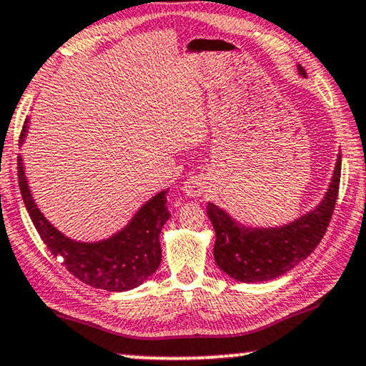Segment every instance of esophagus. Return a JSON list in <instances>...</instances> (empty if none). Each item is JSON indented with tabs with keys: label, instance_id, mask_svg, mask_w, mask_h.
Instances as JSON below:
<instances>
[{
	"label": "esophagus",
	"instance_id": "obj_1",
	"mask_svg": "<svg viewBox=\"0 0 366 366\" xmlns=\"http://www.w3.org/2000/svg\"><path fill=\"white\" fill-rule=\"evenodd\" d=\"M206 189H207V180L204 177H201V175H194V177L187 179L186 182H184V192L191 197L202 196V194L206 192Z\"/></svg>",
	"mask_w": 366,
	"mask_h": 366
}]
</instances>
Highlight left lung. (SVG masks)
Segmentation results:
<instances>
[{"label": "left lung", "instance_id": "1", "mask_svg": "<svg viewBox=\"0 0 366 366\" xmlns=\"http://www.w3.org/2000/svg\"><path fill=\"white\" fill-rule=\"evenodd\" d=\"M299 72L306 71L299 66ZM341 155L325 199L316 209L280 228H247L223 209L207 202V216L216 231L214 260L238 282H267L284 275L307 258L321 243L340 192Z\"/></svg>", "mask_w": 366, "mask_h": 366}]
</instances>
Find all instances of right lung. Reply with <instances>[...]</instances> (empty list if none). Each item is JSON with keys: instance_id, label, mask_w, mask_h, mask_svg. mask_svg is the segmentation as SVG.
I'll list each match as a JSON object with an SVG mask.
<instances>
[{"instance_id": "obj_1", "label": "right lung", "mask_w": 366, "mask_h": 366, "mask_svg": "<svg viewBox=\"0 0 366 366\" xmlns=\"http://www.w3.org/2000/svg\"><path fill=\"white\" fill-rule=\"evenodd\" d=\"M26 124L21 129L25 137ZM18 184L23 202L39 231L41 242L47 244L55 258H62V267L69 274L94 289L123 292L143 284L159 268L162 260L160 231L170 217L167 209V191L157 194L140 207L127 228L99 243H79L64 237L39 211L31 199L23 172L21 157L18 155Z\"/></svg>"}]
</instances>
